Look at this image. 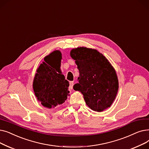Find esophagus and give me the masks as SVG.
<instances>
[{
	"label": "esophagus",
	"mask_w": 149,
	"mask_h": 149,
	"mask_svg": "<svg viewBox=\"0 0 149 149\" xmlns=\"http://www.w3.org/2000/svg\"><path fill=\"white\" fill-rule=\"evenodd\" d=\"M73 85H74V82L73 81H70V89H72L73 88Z\"/></svg>",
	"instance_id": "1"
}]
</instances>
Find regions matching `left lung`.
I'll return each instance as SVG.
<instances>
[{"label": "left lung", "mask_w": 149, "mask_h": 149, "mask_svg": "<svg viewBox=\"0 0 149 149\" xmlns=\"http://www.w3.org/2000/svg\"><path fill=\"white\" fill-rule=\"evenodd\" d=\"M70 56L77 65L79 77L74 85L88 107L101 112L110 107L116 96L119 83L116 71L105 56L86 47L72 49Z\"/></svg>", "instance_id": "obj_1"}]
</instances>
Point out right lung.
Instances as JSON below:
<instances>
[{"label": "right lung", "mask_w": 149, "mask_h": 149, "mask_svg": "<svg viewBox=\"0 0 149 149\" xmlns=\"http://www.w3.org/2000/svg\"><path fill=\"white\" fill-rule=\"evenodd\" d=\"M62 54L56 50L44 58L35 74L33 87L38 100L45 107L54 108L69 95V82L60 70Z\"/></svg>", "instance_id": "1"}]
</instances>
